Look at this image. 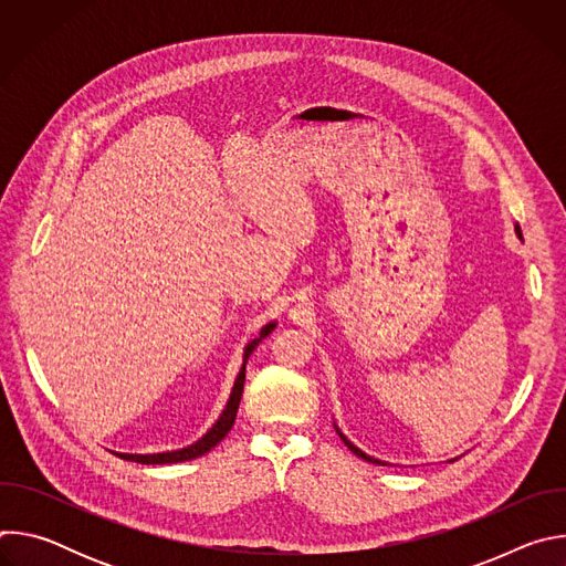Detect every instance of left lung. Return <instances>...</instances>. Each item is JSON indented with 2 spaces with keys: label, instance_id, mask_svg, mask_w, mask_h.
I'll return each mask as SVG.
<instances>
[{
  "label": "left lung",
  "instance_id": "8db88e82",
  "mask_svg": "<svg viewBox=\"0 0 566 566\" xmlns=\"http://www.w3.org/2000/svg\"><path fill=\"white\" fill-rule=\"evenodd\" d=\"M515 232H517V234H520V239H522V230H520V226H515ZM338 434H340V439H343V441H345V446H347V448H349V450H352V452H354V454H358V457H360V459H365V461H371V463H380V461H378V459H374V457H369V454H365V452H363V450H358V448H356V446H354V443H349V441H347V437H345V434H343V432H340V430H338ZM382 465H385V463H382Z\"/></svg>",
  "mask_w": 566,
  "mask_h": 566
}]
</instances>
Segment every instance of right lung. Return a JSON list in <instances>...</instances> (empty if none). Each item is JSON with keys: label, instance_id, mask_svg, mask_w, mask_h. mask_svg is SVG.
I'll list each match as a JSON object with an SVG mask.
<instances>
[{"label": "right lung", "instance_id": "obj_1", "mask_svg": "<svg viewBox=\"0 0 566 566\" xmlns=\"http://www.w3.org/2000/svg\"><path fill=\"white\" fill-rule=\"evenodd\" d=\"M275 329V322H269V325L260 332V336L255 340H251L244 349V365H241V371L234 380V387L230 391V398H228V406L226 410L221 412L219 421L192 446L184 448V450H175V452H158V454H118L127 461H136V463H179V461H190V459H197L201 454H206L208 450H212L232 428L234 423V417H237V410H239V400H241V391H244V378H247V360L251 358V354L255 352V347Z\"/></svg>", "mask_w": 566, "mask_h": 566}]
</instances>
